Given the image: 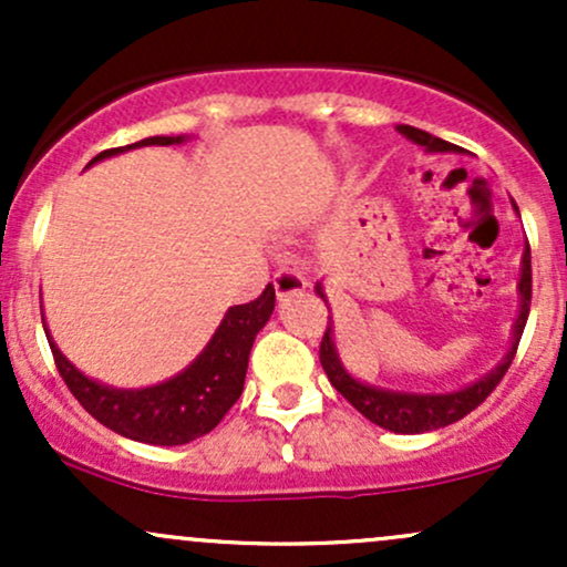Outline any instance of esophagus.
Wrapping results in <instances>:
<instances>
[{"label": "esophagus", "instance_id": "1", "mask_svg": "<svg viewBox=\"0 0 567 567\" xmlns=\"http://www.w3.org/2000/svg\"><path fill=\"white\" fill-rule=\"evenodd\" d=\"M275 290L279 298L292 296V292H303L306 279L301 271H296V269H277L275 271Z\"/></svg>", "mask_w": 567, "mask_h": 567}]
</instances>
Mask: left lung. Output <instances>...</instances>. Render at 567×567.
Returning a JSON list of instances; mask_svg holds the SVG:
<instances>
[{
    "instance_id": "1",
    "label": "left lung",
    "mask_w": 567,
    "mask_h": 567,
    "mask_svg": "<svg viewBox=\"0 0 567 567\" xmlns=\"http://www.w3.org/2000/svg\"><path fill=\"white\" fill-rule=\"evenodd\" d=\"M400 130L405 138H410L419 146H424L426 152H458V146L453 143L437 138V135L424 133L419 127L410 125H400ZM517 210V205H514ZM530 292H533V277H530V245L525 247L523 256V275H519V317L514 322V338H512V349L506 351L504 362L498 368H493L485 379L474 381L472 386L461 389V392H451V394H402V392H386V389H375V386H365V383L354 381L351 375L343 370L341 360H338L333 338H330V322L328 330H324L322 343H320V362L328 373V379L333 386L341 392L347 400L365 415L368 421L379 424L389 432L396 434H421V432H434V429H442L447 424H455V421L464 419L466 413H472L474 408H480L483 402L491 396L493 389L498 386L501 379L509 370L514 354H517L519 338H523L525 322H528V311H530ZM317 296H322V288L317 285Z\"/></svg>"
}]
</instances>
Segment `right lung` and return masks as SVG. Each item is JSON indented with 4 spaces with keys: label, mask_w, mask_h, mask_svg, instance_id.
<instances>
[{
    "label": "right lung",
    "mask_w": 567,
    "mask_h": 567,
    "mask_svg": "<svg viewBox=\"0 0 567 567\" xmlns=\"http://www.w3.org/2000/svg\"><path fill=\"white\" fill-rule=\"evenodd\" d=\"M181 141L184 135H175V138L173 135H154V138H143L130 146L106 148L93 162L114 157L125 148L171 146ZM271 311H275V288L266 285L256 301L231 306L226 311L216 336L184 373L148 389H112L84 379L80 370L58 351L48 330L44 333L53 349L58 373L66 381L69 392L95 421H101L103 426L122 437L148 442V445H186V442L213 432L239 400L252 341H256L258 330L269 322Z\"/></svg>",
    "instance_id": "right-lung-1"
}]
</instances>
